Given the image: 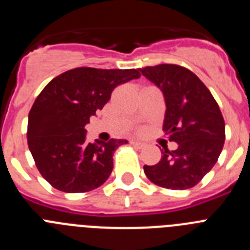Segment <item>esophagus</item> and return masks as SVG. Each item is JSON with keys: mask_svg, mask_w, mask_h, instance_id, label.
Masks as SVG:
<instances>
[{"mask_svg": "<svg viewBox=\"0 0 250 250\" xmlns=\"http://www.w3.org/2000/svg\"><path fill=\"white\" fill-rule=\"evenodd\" d=\"M130 144H131L132 146L138 147V149H143V147L145 146L144 143H140V141H135V140H131V141H130Z\"/></svg>", "mask_w": 250, "mask_h": 250, "instance_id": "1", "label": "esophagus"}]
</instances>
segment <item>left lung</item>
I'll return each instance as SVG.
<instances>
[{"label":"left lung","instance_id":"obj_1","mask_svg":"<svg viewBox=\"0 0 250 250\" xmlns=\"http://www.w3.org/2000/svg\"><path fill=\"white\" fill-rule=\"evenodd\" d=\"M165 99L163 130L178 144L165 149L156 165H144L145 175L159 187L184 190L196 185L215 165L224 146L225 124L211 92L195 74L178 65L140 68Z\"/></svg>","mask_w":250,"mask_h":250}]
</instances>
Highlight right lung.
<instances>
[{
    "label": "right lung",
    "instance_id": "add662e5",
    "mask_svg": "<svg viewBox=\"0 0 250 250\" xmlns=\"http://www.w3.org/2000/svg\"><path fill=\"white\" fill-rule=\"evenodd\" d=\"M139 68L77 67L52 79L28 114L27 143L40 174L63 193L94 190L112 171V155L124 139L86 141L85 125L120 83L139 79Z\"/></svg>",
    "mask_w": 250,
    "mask_h": 250
}]
</instances>
